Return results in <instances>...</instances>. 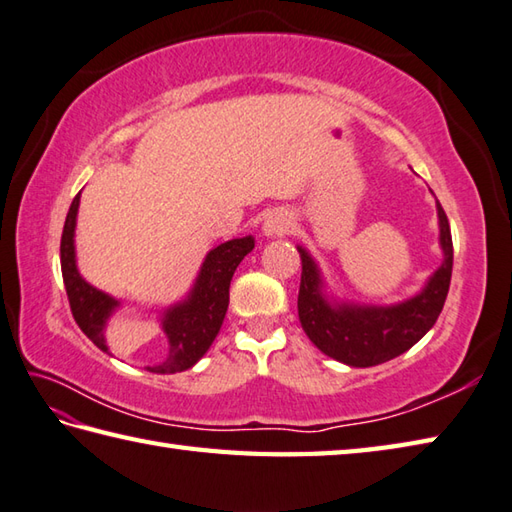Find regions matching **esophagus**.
<instances>
[{"instance_id":"34e87169","label":"esophagus","mask_w":512,"mask_h":512,"mask_svg":"<svg viewBox=\"0 0 512 512\" xmlns=\"http://www.w3.org/2000/svg\"><path fill=\"white\" fill-rule=\"evenodd\" d=\"M290 228H293V217L288 215V210H273V213L266 215L262 224L266 237H282L290 233Z\"/></svg>"}]
</instances>
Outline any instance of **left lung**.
Returning <instances> with one entry per match:
<instances>
[{
	"mask_svg": "<svg viewBox=\"0 0 512 512\" xmlns=\"http://www.w3.org/2000/svg\"><path fill=\"white\" fill-rule=\"evenodd\" d=\"M437 217L439 246L444 253L442 266L428 277L417 295L390 306L339 302L330 297L317 262L306 248L297 246L302 257V284L297 297L299 322L310 342L324 355L355 368L377 366L406 353L435 326L453 275V237L439 202Z\"/></svg>",
	"mask_w": 512,
	"mask_h": 512,
	"instance_id": "1",
	"label": "left lung"
}]
</instances>
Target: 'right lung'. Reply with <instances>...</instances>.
Instances as JSON below:
<instances>
[{"label": "right lung", "instance_id": "right-lung-1", "mask_svg": "<svg viewBox=\"0 0 512 512\" xmlns=\"http://www.w3.org/2000/svg\"><path fill=\"white\" fill-rule=\"evenodd\" d=\"M82 195V193H79ZM79 195L68 208L62 246V275L70 310L77 326L99 350L108 353L106 346V324L119 308V299L110 297L104 290L90 286L79 275L75 259V226ZM255 248V239L246 235L230 242L219 244L206 255L199 275L190 293L182 302L173 304L162 313V330L168 339V355L155 366H146L150 373L173 375L195 366L206 355L210 344L215 342L219 328L224 324L228 310V288L239 262Z\"/></svg>", "mask_w": 512, "mask_h": 512}]
</instances>
